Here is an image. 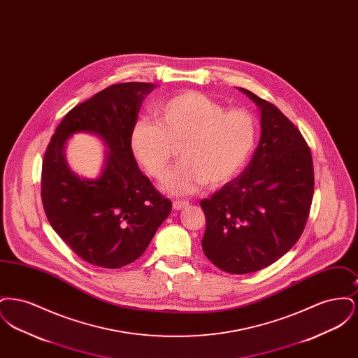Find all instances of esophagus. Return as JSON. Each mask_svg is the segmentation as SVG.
Here are the masks:
<instances>
[{
  "label": "esophagus",
  "instance_id": "obj_1",
  "mask_svg": "<svg viewBox=\"0 0 358 358\" xmlns=\"http://www.w3.org/2000/svg\"><path fill=\"white\" fill-rule=\"evenodd\" d=\"M187 201H182V200H174L173 201V208L176 209V210H181V209H184L185 206H187Z\"/></svg>",
  "mask_w": 358,
  "mask_h": 358
}]
</instances>
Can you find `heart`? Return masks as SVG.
Wrapping results in <instances>:
<instances>
[{"label": "heart", "mask_w": 358, "mask_h": 358, "mask_svg": "<svg viewBox=\"0 0 358 358\" xmlns=\"http://www.w3.org/2000/svg\"><path fill=\"white\" fill-rule=\"evenodd\" d=\"M155 120H136L130 146L150 177L161 181L171 168L174 148L181 162L164 182L174 196L222 187L243 169L255 148L257 120L245 108H227L201 92L171 96L154 108Z\"/></svg>", "instance_id": "heart-1"}]
</instances>
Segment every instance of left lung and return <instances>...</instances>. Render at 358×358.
Here are the masks:
<instances>
[{"instance_id": "obj_1", "label": "left lung", "mask_w": 358, "mask_h": 358, "mask_svg": "<svg viewBox=\"0 0 358 358\" xmlns=\"http://www.w3.org/2000/svg\"><path fill=\"white\" fill-rule=\"evenodd\" d=\"M260 108L262 136L250 165L201 200L203 250L229 273L259 271L301 238L314 193L313 157L301 131L273 103L238 88Z\"/></svg>"}]
</instances>
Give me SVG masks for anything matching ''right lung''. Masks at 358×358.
<instances>
[{
    "instance_id": "obj_1",
    "label": "right lung",
    "mask_w": 358,
    "mask_h": 358,
    "mask_svg": "<svg viewBox=\"0 0 358 358\" xmlns=\"http://www.w3.org/2000/svg\"><path fill=\"white\" fill-rule=\"evenodd\" d=\"M153 83H120L75 106L56 127L43 159L41 200L55 232L87 263L120 268L136 260L169 216L171 203L138 169L131 129ZM79 131L110 149L103 174L85 180L69 169L64 145Z\"/></svg>"
}]
</instances>
